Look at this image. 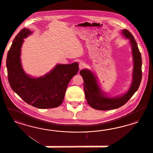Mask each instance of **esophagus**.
Returning <instances> with one entry per match:
<instances>
[{"label": "esophagus", "mask_w": 153, "mask_h": 153, "mask_svg": "<svg viewBox=\"0 0 153 153\" xmlns=\"http://www.w3.org/2000/svg\"><path fill=\"white\" fill-rule=\"evenodd\" d=\"M85 63H84V62H80L79 63V70H82V69H83V68L85 67Z\"/></svg>", "instance_id": "1"}]
</instances>
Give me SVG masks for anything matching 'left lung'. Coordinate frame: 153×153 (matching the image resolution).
Instances as JSON below:
<instances>
[{"mask_svg": "<svg viewBox=\"0 0 153 153\" xmlns=\"http://www.w3.org/2000/svg\"><path fill=\"white\" fill-rule=\"evenodd\" d=\"M122 33L130 40L133 58L134 68L132 80L128 91L116 97H109L102 90L97 82V78L93 72L88 69L81 70L79 74L83 78V88L85 97L88 105L94 109L108 111L118 108L125 104L138 90L142 79V59L137 44L133 35L126 29Z\"/></svg>", "mask_w": 153, "mask_h": 153, "instance_id": "left-lung-1", "label": "left lung"}]
</instances>
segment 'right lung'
Masks as SVG:
<instances>
[{
    "label": "right lung",
    "mask_w": 153,
    "mask_h": 153,
    "mask_svg": "<svg viewBox=\"0 0 153 153\" xmlns=\"http://www.w3.org/2000/svg\"><path fill=\"white\" fill-rule=\"evenodd\" d=\"M32 32L23 28L15 37L7 58L9 85L23 101L40 109L59 107L64 100L68 85L79 71V64L56 65L49 72L39 77H33L23 70L21 48L24 40Z\"/></svg>",
    "instance_id": "obj_1"
}]
</instances>
